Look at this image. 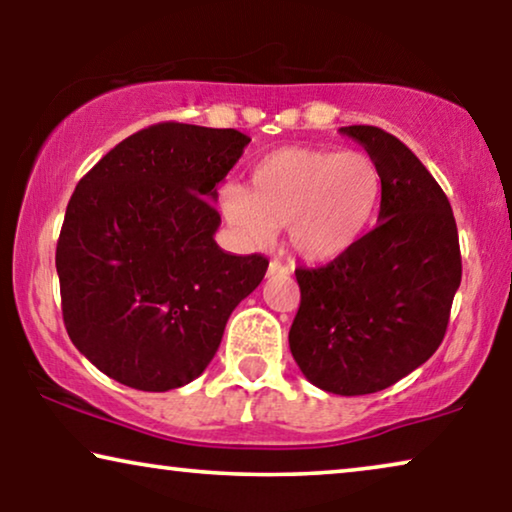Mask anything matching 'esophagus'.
Wrapping results in <instances>:
<instances>
[{
    "instance_id": "1",
    "label": "esophagus",
    "mask_w": 512,
    "mask_h": 512,
    "mask_svg": "<svg viewBox=\"0 0 512 512\" xmlns=\"http://www.w3.org/2000/svg\"><path fill=\"white\" fill-rule=\"evenodd\" d=\"M289 272L291 270L286 268L282 261H270V265H268V277H286Z\"/></svg>"
}]
</instances>
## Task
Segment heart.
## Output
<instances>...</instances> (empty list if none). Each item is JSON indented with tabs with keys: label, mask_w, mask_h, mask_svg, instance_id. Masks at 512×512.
<instances>
[{
	"label": "heart",
	"mask_w": 512,
	"mask_h": 512,
	"mask_svg": "<svg viewBox=\"0 0 512 512\" xmlns=\"http://www.w3.org/2000/svg\"><path fill=\"white\" fill-rule=\"evenodd\" d=\"M382 200V172L368 153L286 146L261 158L251 188L228 184L221 209L237 235L256 247L289 228L291 247L314 263L352 251Z\"/></svg>",
	"instance_id": "1"
}]
</instances>
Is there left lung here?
<instances>
[{
  "mask_svg": "<svg viewBox=\"0 0 512 512\" xmlns=\"http://www.w3.org/2000/svg\"><path fill=\"white\" fill-rule=\"evenodd\" d=\"M342 132L380 167V223L345 256L296 268L289 347L314 387L363 396L391 387L440 347L461 251L450 200L415 153L375 125Z\"/></svg>",
  "mask_w": 512,
  "mask_h": 512,
  "instance_id": "obj_1",
  "label": "left lung"
}]
</instances>
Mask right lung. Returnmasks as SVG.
<instances>
[{
    "label": "right lung",
    "instance_id": "add662e5",
    "mask_svg": "<svg viewBox=\"0 0 512 512\" xmlns=\"http://www.w3.org/2000/svg\"><path fill=\"white\" fill-rule=\"evenodd\" d=\"M247 144L233 128L156 123L76 184L55 249L62 321L111 380L139 391L195 380L261 284L268 258L216 247L209 202Z\"/></svg>",
    "mask_w": 512,
    "mask_h": 512
}]
</instances>
